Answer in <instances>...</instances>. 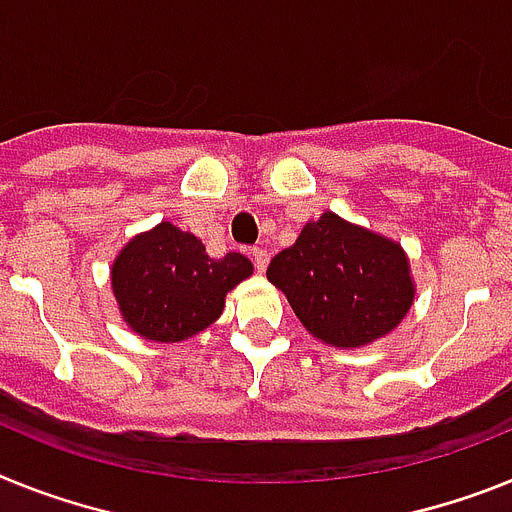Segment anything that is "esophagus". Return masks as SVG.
Returning a JSON list of instances; mask_svg holds the SVG:
<instances>
[{
  "instance_id": "esophagus-1",
  "label": "esophagus",
  "mask_w": 512,
  "mask_h": 512,
  "mask_svg": "<svg viewBox=\"0 0 512 512\" xmlns=\"http://www.w3.org/2000/svg\"><path fill=\"white\" fill-rule=\"evenodd\" d=\"M251 256H253V264L259 272H264L266 266H269V251L266 248H251Z\"/></svg>"
}]
</instances>
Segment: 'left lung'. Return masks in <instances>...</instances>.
Here are the masks:
<instances>
[{"mask_svg":"<svg viewBox=\"0 0 512 512\" xmlns=\"http://www.w3.org/2000/svg\"><path fill=\"white\" fill-rule=\"evenodd\" d=\"M266 279L310 334L355 349L391 334L414 303L409 259L396 240L323 212L277 253Z\"/></svg>","mask_w":512,"mask_h":512,"instance_id":"obj_1","label":"left lung"}]
</instances>
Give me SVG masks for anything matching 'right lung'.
<instances>
[{
	"label": "right lung",
	"instance_id": "right-lung-1",
	"mask_svg": "<svg viewBox=\"0 0 512 512\" xmlns=\"http://www.w3.org/2000/svg\"><path fill=\"white\" fill-rule=\"evenodd\" d=\"M253 274L243 253L209 259L196 235L160 222L113 261L111 287L126 326L152 342H183L220 318L225 295Z\"/></svg>",
	"mask_w": 512,
	"mask_h": 512
}]
</instances>
